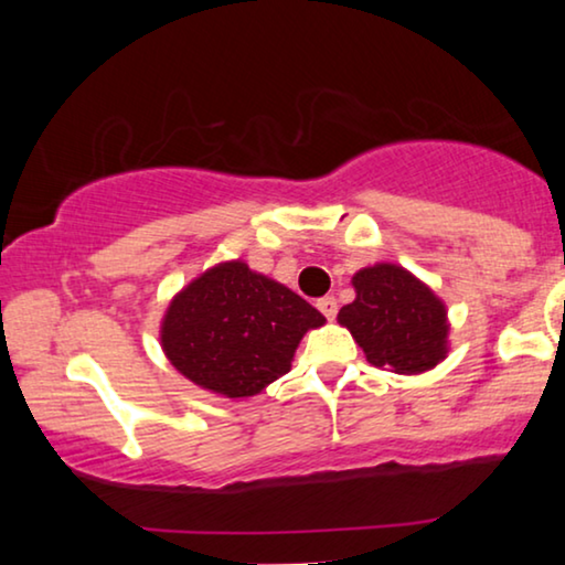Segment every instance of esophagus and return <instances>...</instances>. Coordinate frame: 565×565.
Here are the masks:
<instances>
[{"mask_svg":"<svg viewBox=\"0 0 565 565\" xmlns=\"http://www.w3.org/2000/svg\"><path fill=\"white\" fill-rule=\"evenodd\" d=\"M316 306H319V311H321L323 316H327L329 321H334V319H337V311H339V306H337V298H334V296H327V298H321L319 303H316Z\"/></svg>","mask_w":565,"mask_h":565,"instance_id":"34e87169","label":"esophagus"}]
</instances>
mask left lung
<instances>
[{
    "mask_svg": "<svg viewBox=\"0 0 565 565\" xmlns=\"http://www.w3.org/2000/svg\"><path fill=\"white\" fill-rule=\"evenodd\" d=\"M358 298L339 311L375 367L422 373L447 352L445 306L406 269L375 265L352 277Z\"/></svg>",
    "mask_w": 565,
    "mask_h": 565,
    "instance_id": "8db88e82",
    "label": "left lung"
}]
</instances>
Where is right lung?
I'll return each instance as SVG.
<instances>
[{
  "mask_svg": "<svg viewBox=\"0 0 565 565\" xmlns=\"http://www.w3.org/2000/svg\"><path fill=\"white\" fill-rule=\"evenodd\" d=\"M323 321L285 285L252 273L244 262H226L172 300L161 347L195 385L242 398L288 373L300 339Z\"/></svg>",
  "mask_w": 565,
  "mask_h": 565,
  "instance_id": "1",
  "label": "right lung"
}]
</instances>
